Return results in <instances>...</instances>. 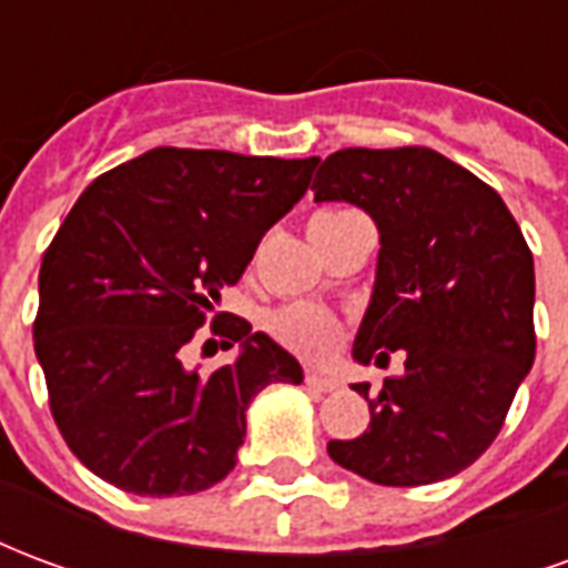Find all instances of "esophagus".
Here are the masks:
<instances>
[{
  "instance_id": "34e87169",
  "label": "esophagus",
  "mask_w": 568,
  "mask_h": 568,
  "mask_svg": "<svg viewBox=\"0 0 568 568\" xmlns=\"http://www.w3.org/2000/svg\"><path fill=\"white\" fill-rule=\"evenodd\" d=\"M307 386H313L316 393H337L344 383L337 381V377H332V374H322V371H307Z\"/></svg>"
}]
</instances>
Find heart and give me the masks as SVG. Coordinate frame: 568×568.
<instances>
[{"label":"heart","mask_w":568,"mask_h":568,"mask_svg":"<svg viewBox=\"0 0 568 568\" xmlns=\"http://www.w3.org/2000/svg\"><path fill=\"white\" fill-rule=\"evenodd\" d=\"M344 215H349V212H320L313 219V224L337 222ZM267 328H271V334L280 344L310 358L328 356L334 346L341 344V337H344V322L337 320L332 310L320 307V304H307V301H295V304H285V307L273 310L271 320H267Z\"/></svg>","instance_id":"obj_1"}]
</instances>
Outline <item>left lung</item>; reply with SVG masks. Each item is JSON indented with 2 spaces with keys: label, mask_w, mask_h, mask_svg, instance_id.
<instances>
[{
  "label": "left lung",
  "mask_w": 568,
  "mask_h": 568,
  "mask_svg": "<svg viewBox=\"0 0 568 568\" xmlns=\"http://www.w3.org/2000/svg\"><path fill=\"white\" fill-rule=\"evenodd\" d=\"M313 197L356 203L381 231L353 356H407L381 393L353 386L371 426L328 440V456L383 487L459 475L496 440L536 358V271L520 227L487 182L419 145L334 151Z\"/></svg>",
  "instance_id": "left-lung-1"
}]
</instances>
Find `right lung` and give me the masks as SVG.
<instances>
[{
	"label": "right lung",
	"instance_id": "obj_1",
	"mask_svg": "<svg viewBox=\"0 0 568 568\" xmlns=\"http://www.w3.org/2000/svg\"><path fill=\"white\" fill-rule=\"evenodd\" d=\"M313 166L163 145L75 200L42 255L32 341L51 417L93 475L136 496L210 489L236 465L248 402L304 381L295 356L227 313L210 332L243 344L236 362L203 374L185 353Z\"/></svg>",
	"mask_w": 568,
	"mask_h": 568
}]
</instances>
